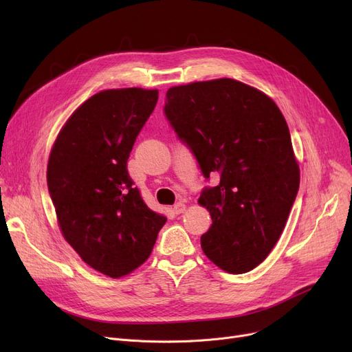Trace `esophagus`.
I'll use <instances>...</instances> for the list:
<instances>
[{
  "instance_id": "34e87169",
  "label": "esophagus",
  "mask_w": 352,
  "mask_h": 352,
  "mask_svg": "<svg viewBox=\"0 0 352 352\" xmlns=\"http://www.w3.org/2000/svg\"><path fill=\"white\" fill-rule=\"evenodd\" d=\"M187 210V206L184 204V202H177V204L174 206V208H173V211H174V214H177V215H179V214H182L184 211Z\"/></svg>"
}]
</instances>
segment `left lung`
<instances>
[{"instance_id":"left-lung-1","label":"left lung","mask_w":352,"mask_h":352,"mask_svg":"<svg viewBox=\"0 0 352 352\" xmlns=\"http://www.w3.org/2000/svg\"><path fill=\"white\" fill-rule=\"evenodd\" d=\"M164 114L206 179L219 177L198 199L212 219L202 251L227 272L254 270L280 239L300 188L280 108L256 88L219 78L170 88Z\"/></svg>"}]
</instances>
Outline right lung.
Listing matches in <instances>:
<instances>
[{"label": "right lung", "mask_w": 352, "mask_h": 352, "mask_svg": "<svg viewBox=\"0 0 352 352\" xmlns=\"http://www.w3.org/2000/svg\"><path fill=\"white\" fill-rule=\"evenodd\" d=\"M158 89H105L74 111L54 142L47 184L67 243L120 278L150 256L166 218L146 207L126 170Z\"/></svg>", "instance_id": "1"}]
</instances>
